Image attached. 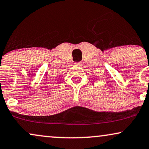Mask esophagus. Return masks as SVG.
I'll list each match as a JSON object with an SVG mask.
<instances>
[{
    "label": "esophagus",
    "mask_w": 149,
    "mask_h": 149,
    "mask_svg": "<svg viewBox=\"0 0 149 149\" xmlns=\"http://www.w3.org/2000/svg\"><path fill=\"white\" fill-rule=\"evenodd\" d=\"M75 64H76V65H78V66H81V65H82V63H81V62H77V63H75Z\"/></svg>",
    "instance_id": "34e87169"
}]
</instances>
